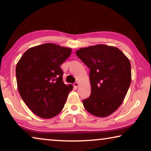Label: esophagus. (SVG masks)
<instances>
[{"label": "esophagus", "mask_w": 151, "mask_h": 151, "mask_svg": "<svg viewBox=\"0 0 151 151\" xmlns=\"http://www.w3.org/2000/svg\"><path fill=\"white\" fill-rule=\"evenodd\" d=\"M73 86H74V87L77 88L78 87V86H79V83H78V82H75V83L73 84Z\"/></svg>", "instance_id": "1"}]
</instances>
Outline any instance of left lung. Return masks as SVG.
Returning a JSON list of instances; mask_svg holds the SVG:
<instances>
[{
  "instance_id": "obj_1",
  "label": "left lung",
  "mask_w": 151,
  "mask_h": 151,
  "mask_svg": "<svg viewBox=\"0 0 151 151\" xmlns=\"http://www.w3.org/2000/svg\"><path fill=\"white\" fill-rule=\"evenodd\" d=\"M77 56L90 69L91 93L82 100L91 114L104 117L119 108L131 82V67L128 58L115 47L98 45L81 48Z\"/></svg>"
}]
</instances>
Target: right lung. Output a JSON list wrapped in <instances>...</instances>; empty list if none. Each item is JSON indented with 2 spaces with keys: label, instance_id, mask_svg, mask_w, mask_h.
Here are the masks:
<instances>
[{
  "label": "right lung",
  "instance_id": "add662e5",
  "mask_svg": "<svg viewBox=\"0 0 151 151\" xmlns=\"http://www.w3.org/2000/svg\"><path fill=\"white\" fill-rule=\"evenodd\" d=\"M71 49L52 43L29 49L16 68L18 89L31 111L42 118H51L63 110L73 86L64 83L60 65Z\"/></svg>",
  "mask_w": 151,
  "mask_h": 151
}]
</instances>
